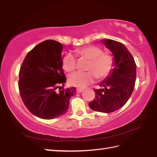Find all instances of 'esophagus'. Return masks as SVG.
Segmentation results:
<instances>
[{
    "instance_id": "34e87169",
    "label": "esophagus",
    "mask_w": 157,
    "mask_h": 157,
    "mask_svg": "<svg viewBox=\"0 0 157 157\" xmlns=\"http://www.w3.org/2000/svg\"><path fill=\"white\" fill-rule=\"evenodd\" d=\"M82 91H84V89H81V88H78L77 89H76V92H77L78 94H80V93H81Z\"/></svg>"
}]
</instances>
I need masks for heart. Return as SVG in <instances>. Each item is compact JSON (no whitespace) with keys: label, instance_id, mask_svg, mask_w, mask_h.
Returning <instances> with one entry per match:
<instances>
[{"label":"heart","instance_id":"heart-1","mask_svg":"<svg viewBox=\"0 0 157 157\" xmlns=\"http://www.w3.org/2000/svg\"><path fill=\"white\" fill-rule=\"evenodd\" d=\"M77 56L89 59L87 72H76L70 75L68 82L71 85L84 88L94 82L97 77L102 79L110 74L113 67V59L109 53L103 52L101 48L94 45L85 46L75 51ZM62 68L66 72H72L76 68V59L71 53L62 59Z\"/></svg>","mask_w":157,"mask_h":157}]
</instances>
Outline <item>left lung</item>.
Masks as SVG:
<instances>
[{"mask_svg":"<svg viewBox=\"0 0 157 157\" xmlns=\"http://www.w3.org/2000/svg\"><path fill=\"white\" fill-rule=\"evenodd\" d=\"M114 57L113 68L94 89L95 98L89 103L93 110L110 113L122 108L133 91L136 79V65L127 48L121 43L108 38L101 40Z\"/></svg>","mask_w":157,"mask_h":157,"instance_id":"8db88e82","label":"left lung"}]
</instances>
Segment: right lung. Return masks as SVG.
Returning <instances> with one entry per match:
<instances>
[{"instance_id":"1","label":"right lung","mask_w":157,"mask_h":157,"mask_svg":"<svg viewBox=\"0 0 157 157\" xmlns=\"http://www.w3.org/2000/svg\"><path fill=\"white\" fill-rule=\"evenodd\" d=\"M62 43L47 40L28 53L20 70L19 90L25 107L43 119L64 114L75 87L63 89L66 78L62 69Z\"/></svg>"}]
</instances>
